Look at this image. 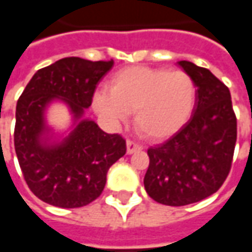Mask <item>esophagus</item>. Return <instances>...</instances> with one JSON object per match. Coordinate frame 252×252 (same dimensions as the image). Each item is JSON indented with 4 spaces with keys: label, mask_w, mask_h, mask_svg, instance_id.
I'll list each match as a JSON object with an SVG mask.
<instances>
[{
    "label": "esophagus",
    "mask_w": 252,
    "mask_h": 252,
    "mask_svg": "<svg viewBox=\"0 0 252 252\" xmlns=\"http://www.w3.org/2000/svg\"><path fill=\"white\" fill-rule=\"evenodd\" d=\"M142 150V146L140 144H137V143L132 142V140H128L126 142V154H133L136 153V151H140Z\"/></svg>",
    "instance_id": "34e87169"
}]
</instances>
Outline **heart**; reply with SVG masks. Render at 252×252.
I'll return each instance as SVG.
<instances>
[{"label":"heart","instance_id":"1","mask_svg":"<svg viewBox=\"0 0 252 252\" xmlns=\"http://www.w3.org/2000/svg\"><path fill=\"white\" fill-rule=\"evenodd\" d=\"M195 98V83L188 72L135 66L116 72L109 92L97 90L93 108L109 124L124 123L135 112L137 131L159 140L189 121Z\"/></svg>","mask_w":252,"mask_h":252}]
</instances>
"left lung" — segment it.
<instances>
[{"mask_svg": "<svg viewBox=\"0 0 252 252\" xmlns=\"http://www.w3.org/2000/svg\"><path fill=\"white\" fill-rule=\"evenodd\" d=\"M197 88L194 110L180 131L148 148L147 194L159 204L189 205L220 189L232 164L236 116L229 89L208 68L178 62Z\"/></svg>", "mask_w": 252, "mask_h": 252, "instance_id": "1", "label": "left lung"}]
</instances>
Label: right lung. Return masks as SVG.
Wrapping results in <instances>:
<instances>
[{"instance_id": "obj_1", "label": "right lung", "mask_w": 252, "mask_h": 252, "mask_svg": "<svg viewBox=\"0 0 252 252\" xmlns=\"http://www.w3.org/2000/svg\"><path fill=\"white\" fill-rule=\"evenodd\" d=\"M112 67L113 61L63 58L37 70L17 101L16 155L31 191L50 205L90 204L102 193L110 166L126 155L120 135L106 133L83 117L97 83ZM54 100L66 103L73 116L66 137L46 126L45 110Z\"/></svg>"}]
</instances>
